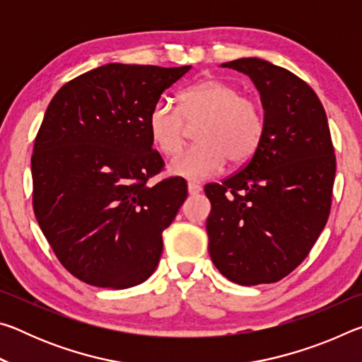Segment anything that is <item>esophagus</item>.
Here are the masks:
<instances>
[{"instance_id": "34e87169", "label": "esophagus", "mask_w": 362, "mask_h": 362, "mask_svg": "<svg viewBox=\"0 0 362 362\" xmlns=\"http://www.w3.org/2000/svg\"><path fill=\"white\" fill-rule=\"evenodd\" d=\"M201 189H203V188H201V185H198V183H193V182L188 183V193L189 194H198Z\"/></svg>"}]
</instances>
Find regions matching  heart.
<instances>
[{
  "instance_id": "obj_1",
  "label": "heart",
  "mask_w": 362,
  "mask_h": 362,
  "mask_svg": "<svg viewBox=\"0 0 362 362\" xmlns=\"http://www.w3.org/2000/svg\"><path fill=\"white\" fill-rule=\"evenodd\" d=\"M198 144L170 159L168 170L188 180H206L226 161L240 166L249 161L263 137V115L255 100L222 79L209 78L179 94V108L159 99L148 115L150 137L159 151L174 155L182 148L187 124H198Z\"/></svg>"
}]
</instances>
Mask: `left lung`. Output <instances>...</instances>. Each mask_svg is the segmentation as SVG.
<instances>
[{
	"label": "left lung",
	"instance_id": "obj_1",
	"mask_svg": "<svg viewBox=\"0 0 362 362\" xmlns=\"http://www.w3.org/2000/svg\"><path fill=\"white\" fill-rule=\"evenodd\" d=\"M222 66L252 79L265 129L240 173L204 187L209 254L233 283H276L303 262L327 222L335 179L327 116L315 90L283 66L257 57Z\"/></svg>",
	"mask_w": 362,
	"mask_h": 362
}]
</instances>
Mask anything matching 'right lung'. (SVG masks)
Segmentation results:
<instances>
[{"mask_svg": "<svg viewBox=\"0 0 362 362\" xmlns=\"http://www.w3.org/2000/svg\"><path fill=\"white\" fill-rule=\"evenodd\" d=\"M189 69L107 64L49 103L33 146V209L60 263L84 283L127 289L158 267L187 182L148 183L164 164L148 115Z\"/></svg>", "mask_w": 362, "mask_h": 362, "instance_id": "right-lung-1", "label": "right lung"}]
</instances>
